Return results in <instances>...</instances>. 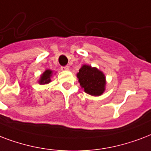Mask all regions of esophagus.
Instances as JSON below:
<instances>
[{
	"instance_id": "34e87169",
	"label": "esophagus",
	"mask_w": 151,
	"mask_h": 151,
	"mask_svg": "<svg viewBox=\"0 0 151 151\" xmlns=\"http://www.w3.org/2000/svg\"><path fill=\"white\" fill-rule=\"evenodd\" d=\"M61 70L62 71H68L69 70V67L68 66H63V67H61Z\"/></svg>"
}]
</instances>
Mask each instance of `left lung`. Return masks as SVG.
<instances>
[{
	"label": "left lung",
	"mask_w": 151,
	"mask_h": 151,
	"mask_svg": "<svg viewBox=\"0 0 151 151\" xmlns=\"http://www.w3.org/2000/svg\"><path fill=\"white\" fill-rule=\"evenodd\" d=\"M82 88L86 94L92 96H100L106 90V76L97 68L84 65L77 73Z\"/></svg>",
	"instance_id": "1"
}]
</instances>
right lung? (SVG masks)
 I'll list each match as a JSON object with an SVG mask.
<instances>
[{
  "label": "right lung",
  "instance_id": "obj_1",
  "mask_svg": "<svg viewBox=\"0 0 151 151\" xmlns=\"http://www.w3.org/2000/svg\"><path fill=\"white\" fill-rule=\"evenodd\" d=\"M52 71H51L50 69L45 70V72H43L42 74L41 75L40 79H39V84H48L50 83V81H51V77H52Z\"/></svg>",
  "mask_w": 151,
  "mask_h": 151
}]
</instances>
